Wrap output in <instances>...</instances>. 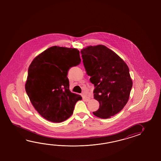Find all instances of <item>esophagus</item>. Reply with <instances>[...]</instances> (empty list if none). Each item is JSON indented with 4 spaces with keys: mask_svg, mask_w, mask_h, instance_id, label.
Instances as JSON below:
<instances>
[{
    "mask_svg": "<svg viewBox=\"0 0 161 161\" xmlns=\"http://www.w3.org/2000/svg\"><path fill=\"white\" fill-rule=\"evenodd\" d=\"M82 97H83V99H84V100H85L86 101H89V100H90V98L86 96L85 94L83 93L82 94Z\"/></svg>",
    "mask_w": 161,
    "mask_h": 161,
    "instance_id": "obj_1",
    "label": "esophagus"
}]
</instances>
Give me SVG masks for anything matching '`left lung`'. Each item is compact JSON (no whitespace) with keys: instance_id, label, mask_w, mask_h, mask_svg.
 <instances>
[{"instance_id":"1","label":"left lung","mask_w":161,"mask_h":161,"mask_svg":"<svg viewBox=\"0 0 161 161\" xmlns=\"http://www.w3.org/2000/svg\"><path fill=\"white\" fill-rule=\"evenodd\" d=\"M83 63L95 89L99 108L92 113L101 119L116 114L127 104L132 87L130 70L123 60L103 45L82 49Z\"/></svg>"}]
</instances>
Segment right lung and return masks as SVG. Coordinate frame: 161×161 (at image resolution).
<instances>
[{"mask_svg":"<svg viewBox=\"0 0 161 161\" xmlns=\"http://www.w3.org/2000/svg\"><path fill=\"white\" fill-rule=\"evenodd\" d=\"M75 48L53 46L38 55L31 63L25 90L33 106L44 119L61 123L73 113L76 103L82 99L70 92L69 69L80 64Z\"/></svg>","mask_w":161,"mask_h":161,"instance_id":"add662e5","label":"right lung"}]
</instances>
